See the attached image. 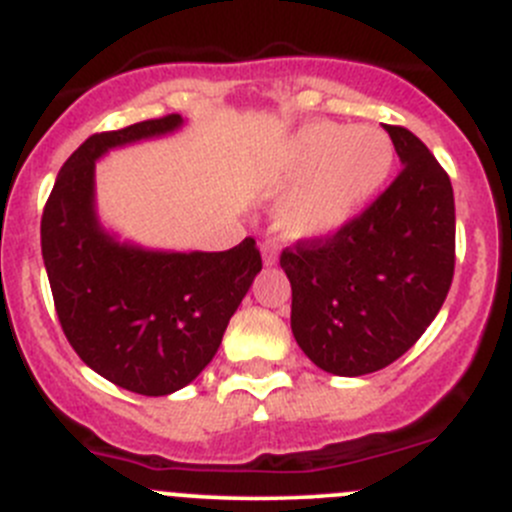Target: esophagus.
<instances>
[{
    "mask_svg": "<svg viewBox=\"0 0 512 512\" xmlns=\"http://www.w3.org/2000/svg\"><path fill=\"white\" fill-rule=\"evenodd\" d=\"M262 260H265V265H275L277 262V245L272 240L262 242Z\"/></svg>",
    "mask_w": 512,
    "mask_h": 512,
    "instance_id": "34e87169",
    "label": "esophagus"
}]
</instances>
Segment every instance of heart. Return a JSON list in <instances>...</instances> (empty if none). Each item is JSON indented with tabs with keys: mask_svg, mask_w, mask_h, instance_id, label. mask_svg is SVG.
<instances>
[{
	"mask_svg": "<svg viewBox=\"0 0 512 512\" xmlns=\"http://www.w3.org/2000/svg\"><path fill=\"white\" fill-rule=\"evenodd\" d=\"M395 165L390 137L375 127L315 122L287 140L267 177L285 195L277 225L287 237H320L360 215Z\"/></svg>",
	"mask_w": 512,
	"mask_h": 512,
	"instance_id": "1",
	"label": "heart"
}]
</instances>
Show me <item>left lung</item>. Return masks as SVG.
I'll return each mask as SVG.
<instances>
[{
  "mask_svg": "<svg viewBox=\"0 0 512 512\" xmlns=\"http://www.w3.org/2000/svg\"><path fill=\"white\" fill-rule=\"evenodd\" d=\"M403 170L375 202L327 237L285 247L292 335L342 377L388 367L420 340L455 272V200L448 172L410 130L385 124Z\"/></svg>",
  "mask_w": 512,
  "mask_h": 512,
  "instance_id": "obj_1",
  "label": "left lung"
}]
</instances>
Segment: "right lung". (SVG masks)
Masks as SVG:
<instances>
[{"mask_svg": "<svg viewBox=\"0 0 512 512\" xmlns=\"http://www.w3.org/2000/svg\"><path fill=\"white\" fill-rule=\"evenodd\" d=\"M180 124V114H167L84 140L42 212L44 267L69 345L97 375L147 398L175 393L205 370L262 270L252 237L225 252H152L119 245L99 227L94 162Z\"/></svg>", "mask_w": 512, "mask_h": 512, "instance_id": "add662e5", "label": "right lung"}]
</instances>
